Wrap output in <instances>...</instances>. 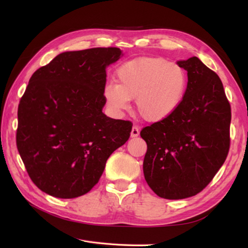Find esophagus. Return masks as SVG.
I'll return each instance as SVG.
<instances>
[{
	"label": "esophagus",
	"mask_w": 248,
	"mask_h": 248,
	"mask_svg": "<svg viewBox=\"0 0 248 248\" xmlns=\"http://www.w3.org/2000/svg\"><path fill=\"white\" fill-rule=\"evenodd\" d=\"M140 135V128L138 125H133L132 130H131V138H138Z\"/></svg>",
	"instance_id": "1"
}]
</instances>
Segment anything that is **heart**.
<instances>
[{"instance_id":"1","label":"heart","mask_w":248,"mask_h":248,"mask_svg":"<svg viewBox=\"0 0 248 248\" xmlns=\"http://www.w3.org/2000/svg\"><path fill=\"white\" fill-rule=\"evenodd\" d=\"M187 88V75L177 62L162 57H140L124 62L116 73V84L108 83L103 96L116 113L135 99L136 110L150 123L164 120L180 107Z\"/></svg>"}]
</instances>
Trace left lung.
I'll list each match as a JSON object with an SVG mask.
<instances>
[{
	"mask_svg": "<svg viewBox=\"0 0 248 248\" xmlns=\"http://www.w3.org/2000/svg\"><path fill=\"white\" fill-rule=\"evenodd\" d=\"M177 64L187 71L181 105L140 131L147 143L145 180L165 199L202 192L224 164L230 145L231 108L220 78L196 56Z\"/></svg>",
	"mask_w": 248,
	"mask_h": 248,
	"instance_id": "1",
	"label": "left lung"
}]
</instances>
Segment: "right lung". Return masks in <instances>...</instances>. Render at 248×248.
<instances>
[{
  "instance_id": "1",
  "label": "right lung",
  "mask_w": 248,
  "mask_h": 248,
  "mask_svg": "<svg viewBox=\"0 0 248 248\" xmlns=\"http://www.w3.org/2000/svg\"><path fill=\"white\" fill-rule=\"evenodd\" d=\"M123 55L119 48L62 52L30 78L18 108L17 147L43 192L64 199L88 193L129 140L132 124L102 113L107 68Z\"/></svg>"
}]
</instances>
